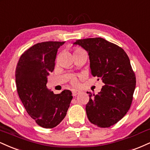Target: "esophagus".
Instances as JSON below:
<instances>
[{
  "mask_svg": "<svg viewBox=\"0 0 150 150\" xmlns=\"http://www.w3.org/2000/svg\"><path fill=\"white\" fill-rule=\"evenodd\" d=\"M71 92H72V95H73V96H76L79 93H80V91H78V90H75V89L71 90Z\"/></svg>",
  "mask_w": 150,
  "mask_h": 150,
  "instance_id": "1",
  "label": "esophagus"
}]
</instances>
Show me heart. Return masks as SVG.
<instances>
[{
	"mask_svg": "<svg viewBox=\"0 0 150 150\" xmlns=\"http://www.w3.org/2000/svg\"><path fill=\"white\" fill-rule=\"evenodd\" d=\"M78 50H76V51H78ZM76 51H75V52H76ZM71 83L72 85L77 86V84H78V81H77L76 78H75V77H73V78H72L71 80Z\"/></svg>",
	"mask_w": 150,
	"mask_h": 150,
	"instance_id": "obj_1",
	"label": "heart"
}]
</instances>
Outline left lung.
Masks as SVG:
<instances>
[{
    "label": "left lung",
    "mask_w": 150,
    "mask_h": 150,
    "mask_svg": "<svg viewBox=\"0 0 150 150\" xmlns=\"http://www.w3.org/2000/svg\"><path fill=\"white\" fill-rule=\"evenodd\" d=\"M87 51L91 74L104 83L97 95L89 94L86 111L88 120L100 128L117 124L131 107L136 79L126 52L116 44L102 38L77 40Z\"/></svg>",
    "instance_id": "1"
}]
</instances>
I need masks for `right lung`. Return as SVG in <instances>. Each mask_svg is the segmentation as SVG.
<instances>
[{
  "label": "right lung",
  "instance_id": "1",
  "mask_svg": "<svg viewBox=\"0 0 150 150\" xmlns=\"http://www.w3.org/2000/svg\"><path fill=\"white\" fill-rule=\"evenodd\" d=\"M64 42L46 41L29 47L21 55L15 71L19 98L29 115L45 128L64 119L73 98L69 90L54 94L47 88V76L54 67L57 50Z\"/></svg>",
  "mask_w": 150,
  "mask_h": 150
}]
</instances>
